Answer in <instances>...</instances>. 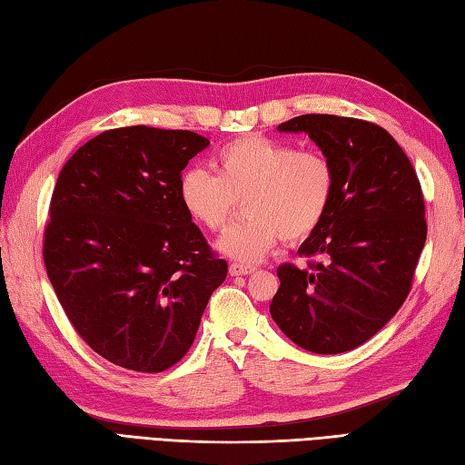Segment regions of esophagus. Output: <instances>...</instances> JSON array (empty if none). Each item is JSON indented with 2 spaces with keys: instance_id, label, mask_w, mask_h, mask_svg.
Masks as SVG:
<instances>
[{
  "instance_id": "esophagus-1",
  "label": "esophagus",
  "mask_w": 465,
  "mask_h": 465,
  "mask_svg": "<svg viewBox=\"0 0 465 465\" xmlns=\"http://www.w3.org/2000/svg\"><path fill=\"white\" fill-rule=\"evenodd\" d=\"M229 272H231V276H244V274L254 272V266L241 264V262H232V264L229 266Z\"/></svg>"
}]
</instances>
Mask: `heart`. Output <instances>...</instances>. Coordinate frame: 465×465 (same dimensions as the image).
I'll list each match as a JSON object with an SVG mask.
<instances>
[{
	"label": "heart",
	"mask_w": 465,
	"mask_h": 465,
	"mask_svg": "<svg viewBox=\"0 0 465 465\" xmlns=\"http://www.w3.org/2000/svg\"><path fill=\"white\" fill-rule=\"evenodd\" d=\"M214 169L184 171L179 199L191 219L213 232L229 224L242 201L246 216L219 241V251L241 262L264 259L282 239H308L334 201V163L318 149L246 135L219 151Z\"/></svg>",
	"instance_id": "b5f03b06"
}]
</instances>
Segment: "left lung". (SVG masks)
<instances>
[{"label": "left lung", "instance_id": "left-lung-1", "mask_svg": "<svg viewBox=\"0 0 465 465\" xmlns=\"http://www.w3.org/2000/svg\"><path fill=\"white\" fill-rule=\"evenodd\" d=\"M308 133L336 169L334 201L298 249L306 266L276 268L278 328L314 354H340L372 338L404 304L424 249V194L408 154L376 123L301 115L278 125Z\"/></svg>", "mask_w": 465, "mask_h": 465}]
</instances>
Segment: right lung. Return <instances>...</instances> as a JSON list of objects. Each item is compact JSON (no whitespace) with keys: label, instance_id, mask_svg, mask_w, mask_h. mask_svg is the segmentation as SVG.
<instances>
[{"label":"right lung","instance_id":"obj_1","mask_svg":"<svg viewBox=\"0 0 465 465\" xmlns=\"http://www.w3.org/2000/svg\"><path fill=\"white\" fill-rule=\"evenodd\" d=\"M206 147L193 131L119 127L59 173L47 276L77 334L115 366L157 374L177 364L229 272L179 199L181 171Z\"/></svg>","mask_w":465,"mask_h":465}]
</instances>
